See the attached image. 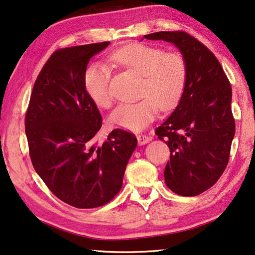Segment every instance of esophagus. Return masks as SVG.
I'll return each instance as SVG.
<instances>
[{
	"instance_id": "34e87169",
	"label": "esophagus",
	"mask_w": 255,
	"mask_h": 255,
	"mask_svg": "<svg viewBox=\"0 0 255 255\" xmlns=\"http://www.w3.org/2000/svg\"><path fill=\"white\" fill-rule=\"evenodd\" d=\"M137 140H138V144L141 146V145L149 143V141L152 140V138H150L149 136H146V135H137Z\"/></svg>"
}]
</instances>
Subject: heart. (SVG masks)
Instances as JSON below:
<instances>
[{
  "label": "heart",
  "instance_id": "b5f03b06",
  "mask_svg": "<svg viewBox=\"0 0 255 255\" xmlns=\"http://www.w3.org/2000/svg\"><path fill=\"white\" fill-rule=\"evenodd\" d=\"M110 60L143 77L139 96L144 99L136 103H125L112 112L110 123L115 127L139 131L155 119L158 107L162 110H171L179 103L187 80V66L180 54L164 53L157 47L133 44L115 51ZM109 82L110 70L105 64H92L85 71L86 93L94 105L105 109L114 102Z\"/></svg>",
  "mask_w": 255,
  "mask_h": 255
}]
</instances>
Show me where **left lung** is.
Returning <instances> with one entry per match:
<instances>
[{
  "label": "left lung",
  "mask_w": 255,
  "mask_h": 255,
  "mask_svg": "<svg viewBox=\"0 0 255 255\" xmlns=\"http://www.w3.org/2000/svg\"><path fill=\"white\" fill-rule=\"evenodd\" d=\"M144 38L171 42L184 58L183 94L155 133L171 152L164 170L167 187L176 195L198 196L217 182L230 158L235 135L231 83L215 55L189 33L159 31Z\"/></svg>",
  "instance_id": "left-lung-1"
}]
</instances>
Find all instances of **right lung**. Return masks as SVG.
<instances>
[{
    "mask_svg": "<svg viewBox=\"0 0 255 255\" xmlns=\"http://www.w3.org/2000/svg\"><path fill=\"white\" fill-rule=\"evenodd\" d=\"M109 41L56 50L34 82L25 115V135L34 170L54 195L76 208L106 205L123 187L137 138L112 130L102 145L97 106L84 88L91 57Z\"/></svg>",
    "mask_w": 255,
    "mask_h": 255,
    "instance_id": "obj_1",
    "label": "right lung"
}]
</instances>
